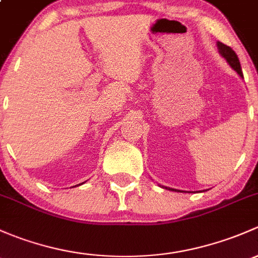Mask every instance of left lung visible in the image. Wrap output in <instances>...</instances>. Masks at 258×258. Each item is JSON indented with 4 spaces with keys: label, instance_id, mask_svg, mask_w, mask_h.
<instances>
[{
    "label": "left lung",
    "instance_id": "obj_1",
    "mask_svg": "<svg viewBox=\"0 0 258 258\" xmlns=\"http://www.w3.org/2000/svg\"><path fill=\"white\" fill-rule=\"evenodd\" d=\"M217 49H219V53L221 54V57H224L225 59H226V62L228 63V64H230V67L232 68L233 71H236V73H237L238 76L241 77V78H243L242 71H241L240 60H238L237 54L233 52V49L230 48V47L226 46V44L221 43V42H217ZM161 187L166 188V190H170V191H177V192H182V191L176 190V188H172V187H165V186H161ZM184 192H185V191H184ZM190 192H191V191H190Z\"/></svg>",
    "mask_w": 258,
    "mask_h": 258
}]
</instances>
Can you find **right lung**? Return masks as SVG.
Listing matches in <instances>:
<instances>
[{
	"label": "right lung",
	"mask_w": 258,
	"mask_h": 258,
	"mask_svg": "<svg viewBox=\"0 0 258 258\" xmlns=\"http://www.w3.org/2000/svg\"><path fill=\"white\" fill-rule=\"evenodd\" d=\"M82 184H83V182H82ZM82 184H79V185H82Z\"/></svg>",
	"instance_id": "right-lung-1"
}]
</instances>
